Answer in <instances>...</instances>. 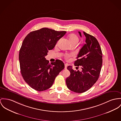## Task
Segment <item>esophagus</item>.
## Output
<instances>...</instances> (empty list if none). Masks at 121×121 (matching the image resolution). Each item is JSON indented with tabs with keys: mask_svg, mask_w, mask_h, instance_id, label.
Listing matches in <instances>:
<instances>
[{
	"mask_svg": "<svg viewBox=\"0 0 121 121\" xmlns=\"http://www.w3.org/2000/svg\"><path fill=\"white\" fill-rule=\"evenodd\" d=\"M67 68V65L66 64H65V69H66Z\"/></svg>",
	"mask_w": 121,
	"mask_h": 121,
	"instance_id": "esophagus-1",
	"label": "esophagus"
}]
</instances>
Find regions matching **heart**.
I'll list each match as a JSON object with an SVG mask.
<instances>
[{"mask_svg": "<svg viewBox=\"0 0 121 121\" xmlns=\"http://www.w3.org/2000/svg\"><path fill=\"white\" fill-rule=\"evenodd\" d=\"M68 39L70 44L73 42H76L77 43L79 41L78 38L74 34H71L69 35L68 36ZM68 57V56H67V57Z\"/></svg>", "mask_w": 121, "mask_h": 121, "instance_id": "heart-1", "label": "heart"}]
</instances>
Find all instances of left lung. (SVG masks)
I'll list each match as a JSON object with an SVG mask.
<instances>
[{
  "mask_svg": "<svg viewBox=\"0 0 121 121\" xmlns=\"http://www.w3.org/2000/svg\"><path fill=\"white\" fill-rule=\"evenodd\" d=\"M79 34L82 37L81 33ZM86 44L81 49L74 62L75 66H81L82 71L74 70L69 66L67 69L70 75L67 78L68 88L77 93H82L89 89L97 81L102 65V52L97 39L83 32Z\"/></svg>",
  "mask_w": 121,
  "mask_h": 121,
  "instance_id": "left-lung-1",
  "label": "left lung"
}]
</instances>
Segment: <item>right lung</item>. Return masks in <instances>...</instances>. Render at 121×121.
<instances>
[{
	"mask_svg": "<svg viewBox=\"0 0 121 121\" xmlns=\"http://www.w3.org/2000/svg\"><path fill=\"white\" fill-rule=\"evenodd\" d=\"M66 33L43 28L29 33L24 39L19 54L21 72L25 82L35 90L43 91L50 88L65 68L61 60L49 64L45 56Z\"/></svg>",
	"mask_w": 121,
	"mask_h": 121,
	"instance_id": "add662e5",
	"label": "right lung"
}]
</instances>
